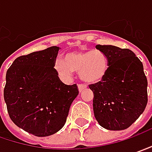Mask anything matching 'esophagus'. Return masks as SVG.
I'll list each match as a JSON object with an SVG mask.
<instances>
[{"label":"esophagus","mask_w":152,"mask_h":152,"mask_svg":"<svg viewBox=\"0 0 152 152\" xmlns=\"http://www.w3.org/2000/svg\"><path fill=\"white\" fill-rule=\"evenodd\" d=\"M86 88H87V86L86 85H83V84H79L78 85V90H79L80 93L83 92V90H85Z\"/></svg>","instance_id":"esophagus-1"}]
</instances>
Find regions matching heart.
<instances>
[{
  "label": "heart",
  "instance_id": "b5f03b06",
  "mask_svg": "<svg viewBox=\"0 0 152 152\" xmlns=\"http://www.w3.org/2000/svg\"><path fill=\"white\" fill-rule=\"evenodd\" d=\"M109 69V60L99 50L69 52L64 60L54 63V70L64 80H69L73 71H79V77L84 83L94 84L101 82Z\"/></svg>",
  "mask_w": 152,
  "mask_h": 152
}]
</instances>
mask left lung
Returning <instances> with one entry per match:
<instances>
[{"label": "left lung", "instance_id": "obj_1", "mask_svg": "<svg viewBox=\"0 0 152 152\" xmlns=\"http://www.w3.org/2000/svg\"><path fill=\"white\" fill-rule=\"evenodd\" d=\"M96 49L107 56L109 69L101 82L89 86L94 96V116L104 129H128L147 104V79L143 64L127 48L97 45Z\"/></svg>", "mask_w": 152, "mask_h": 152}]
</instances>
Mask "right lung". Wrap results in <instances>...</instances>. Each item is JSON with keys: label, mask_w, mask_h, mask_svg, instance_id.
Wrapping results in <instances>:
<instances>
[{"label": "right lung", "mask_w": 152, "mask_h": 152, "mask_svg": "<svg viewBox=\"0 0 152 152\" xmlns=\"http://www.w3.org/2000/svg\"><path fill=\"white\" fill-rule=\"evenodd\" d=\"M59 49L53 46L18 57L6 75L4 99L10 118L38 137L52 135L63 128L79 93L76 84L65 85L54 70Z\"/></svg>", "instance_id": "1"}]
</instances>
